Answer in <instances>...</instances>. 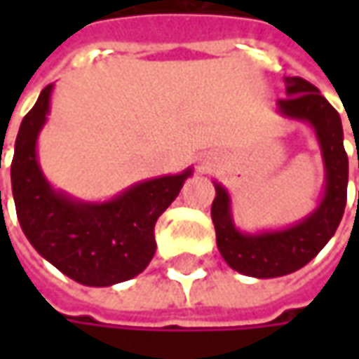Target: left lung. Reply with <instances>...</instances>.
I'll return each instance as SVG.
<instances>
[{"mask_svg": "<svg viewBox=\"0 0 359 359\" xmlns=\"http://www.w3.org/2000/svg\"><path fill=\"white\" fill-rule=\"evenodd\" d=\"M287 97L278 100L285 118L308 121L322 147L325 189L320 205L296 226L278 231L241 233L231 222L228 191L215 184L212 219L215 240L228 266L252 278H280L304 268L336 233L348 200V154L339 114L316 86L302 77H285Z\"/></svg>", "mask_w": 359, "mask_h": 359, "instance_id": "1", "label": "left lung"}]
</instances>
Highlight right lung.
<instances>
[{"mask_svg":"<svg viewBox=\"0 0 359 359\" xmlns=\"http://www.w3.org/2000/svg\"><path fill=\"white\" fill-rule=\"evenodd\" d=\"M51 90V83L41 90L15 140L11 189L21 229L37 254L77 283L105 287L131 280L156 254V222L177 198L191 168L135 184L104 203L77 201L55 191L35 154Z\"/></svg>","mask_w":359,"mask_h":359,"instance_id":"1","label":"right lung"}]
</instances>
